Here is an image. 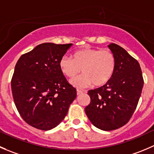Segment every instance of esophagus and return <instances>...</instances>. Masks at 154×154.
Listing matches in <instances>:
<instances>
[{
	"label": "esophagus",
	"mask_w": 154,
	"mask_h": 154,
	"mask_svg": "<svg viewBox=\"0 0 154 154\" xmlns=\"http://www.w3.org/2000/svg\"><path fill=\"white\" fill-rule=\"evenodd\" d=\"M83 92H84V91L80 90V89H77V95H81V94L83 93Z\"/></svg>",
	"instance_id": "34e87169"
}]
</instances>
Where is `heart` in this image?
<instances>
[{
	"instance_id": "heart-1",
	"label": "heart",
	"mask_w": 154,
	"mask_h": 154,
	"mask_svg": "<svg viewBox=\"0 0 154 154\" xmlns=\"http://www.w3.org/2000/svg\"><path fill=\"white\" fill-rule=\"evenodd\" d=\"M59 68L64 75L74 77L80 72L83 74L71 80L72 86L83 88L93 83L102 86L110 80L116 67V59L110 50L85 48L73 54V59L64 56L59 61Z\"/></svg>"
}]
</instances>
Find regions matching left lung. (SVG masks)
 Returning <instances> with one entry per match:
<instances>
[{"instance_id": "left-lung-1", "label": "left lung", "mask_w": 154, "mask_h": 154, "mask_svg": "<svg viewBox=\"0 0 154 154\" xmlns=\"http://www.w3.org/2000/svg\"><path fill=\"white\" fill-rule=\"evenodd\" d=\"M107 47L116 59L114 72L105 85L88 92L91 101L85 107L91 123L104 131L119 129L129 122L144 86L138 61L117 44Z\"/></svg>"}]
</instances>
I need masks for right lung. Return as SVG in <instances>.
<instances>
[{
    "mask_svg": "<svg viewBox=\"0 0 154 154\" xmlns=\"http://www.w3.org/2000/svg\"><path fill=\"white\" fill-rule=\"evenodd\" d=\"M72 45L44 43L18 60L12 93L19 114L30 126L41 130L53 129L64 120L76 98L77 90L59 65Z\"/></svg>",
    "mask_w": 154,
    "mask_h": 154,
    "instance_id": "obj_1",
    "label": "right lung"
}]
</instances>
